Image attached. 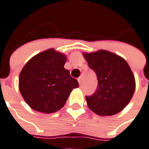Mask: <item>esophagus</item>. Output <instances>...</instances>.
Returning a JSON list of instances; mask_svg holds the SVG:
<instances>
[{"instance_id":"obj_1","label":"esophagus","mask_w":149,"mask_h":149,"mask_svg":"<svg viewBox=\"0 0 149 149\" xmlns=\"http://www.w3.org/2000/svg\"><path fill=\"white\" fill-rule=\"evenodd\" d=\"M78 82H79V85L82 84V80H81V78H80V77H79V78H78Z\"/></svg>"}]
</instances>
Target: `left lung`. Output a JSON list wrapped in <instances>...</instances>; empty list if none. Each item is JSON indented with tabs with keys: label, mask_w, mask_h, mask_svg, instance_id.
Here are the masks:
<instances>
[{
	"label": "left lung",
	"mask_w": 149,
	"mask_h": 149,
	"mask_svg": "<svg viewBox=\"0 0 149 149\" xmlns=\"http://www.w3.org/2000/svg\"><path fill=\"white\" fill-rule=\"evenodd\" d=\"M83 56L98 80L95 93L86 97L88 107L100 116L119 113L135 91V79L129 65L125 58L107 50L84 52Z\"/></svg>",
	"instance_id": "left-lung-1"
}]
</instances>
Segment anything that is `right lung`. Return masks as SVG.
I'll list each match as a JSON object with an SVG mask.
<instances>
[{
	"mask_svg": "<svg viewBox=\"0 0 149 149\" xmlns=\"http://www.w3.org/2000/svg\"><path fill=\"white\" fill-rule=\"evenodd\" d=\"M66 56L54 49L33 56L19 75V91L31 108L51 113L60 110L70 93L79 86L64 68Z\"/></svg>",
	"mask_w": 149,
	"mask_h": 149,
	"instance_id": "1",
	"label": "right lung"
}]
</instances>
